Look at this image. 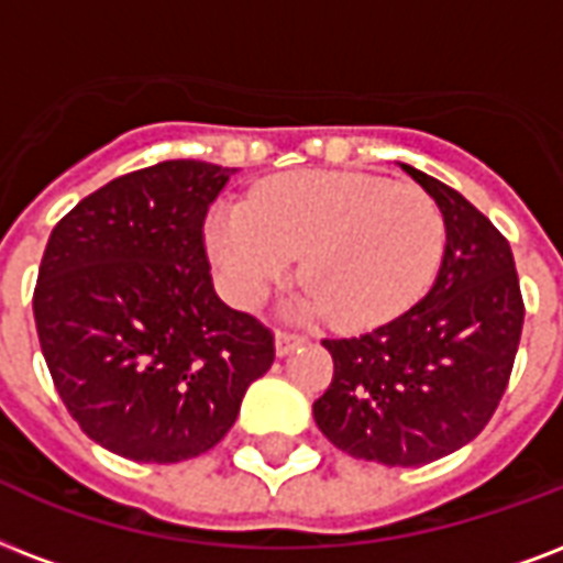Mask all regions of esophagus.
<instances>
[{"instance_id": "esophagus-1", "label": "esophagus", "mask_w": 563, "mask_h": 563, "mask_svg": "<svg viewBox=\"0 0 563 563\" xmlns=\"http://www.w3.org/2000/svg\"><path fill=\"white\" fill-rule=\"evenodd\" d=\"M307 339L298 336V333H286V330H280L277 336H274V351H277V357H286V354H291V351L298 349V345H303Z\"/></svg>"}]
</instances>
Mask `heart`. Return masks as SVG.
<instances>
[{"label": "heart", "instance_id": "obj_1", "mask_svg": "<svg viewBox=\"0 0 563 563\" xmlns=\"http://www.w3.org/2000/svg\"><path fill=\"white\" fill-rule=\"evenodd\" d=\"M206 244L227 295L256 307L303 256V312L345 328L396 319L422 298L445 247L440 206L416 186L339 170L272 179L251 203L218 206Z\"/></svg>", "mask_w": 563, "mask_h": 563}]
</instances>
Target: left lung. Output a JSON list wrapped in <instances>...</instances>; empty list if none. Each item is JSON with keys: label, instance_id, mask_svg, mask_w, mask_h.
Returning a JSON list of instances; mask_svg holds the SVG:
<instances>
[{"label": "left lung", "instance_id": "1", "mask_svg": "<svg viewBox=\"0 0 563 563\" xmlns=\"http://www.w3.org/2000/svg\"><path fill=\"white\" fill-rule=\"evenodd\" d=\"M401 170L443 212V263L428 295L398 319L321 342L333 380L312 416L351 457L422 466L457 452L490 422L526 310L505 235L454 188L410 165Z\"/></svg>", "mask_w": 563, "mask_h": 563}]
</instances>
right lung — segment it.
I'll return each mask as SVG.
<instances>
[{"mask_svg":"<svg viewBox=\"0 0 563 563\" xmlns=\"http://www.w3.org/2000/svg\"><path fill=\"white\" fill-rule=\"evenodd\" d=\"M235 167L174 158L111 179L55 224L34 324L85 434L139 463L209 452L274 363L272 330L214 295L203 221Z\"/></svg>","mask_w":563,"mask_h":563,"instance_id":"obj_1","label":"right lung"}]
</instances>
